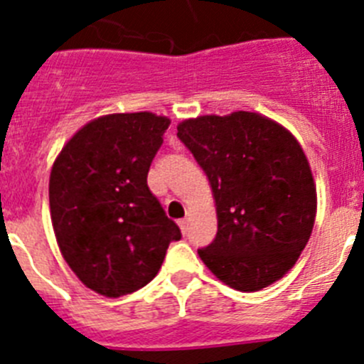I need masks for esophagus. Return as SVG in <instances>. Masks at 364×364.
<instances>
[{"mask_svg": "<svg viewBox=\"0 0 364 364\" xmlns=\"http://www.w3.org/2000/svg\"><path fill=\"white\" fill-rule=\"evenodd\" d=\"M178 226H180V230H182V233H188V230H189V220L188 218H182V220H178Z\"/></svg>", "mask_w": 364, "mask_h": 364, "instance_id": "34e87169", "label": "esophagus"}]
</instances>
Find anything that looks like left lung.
I'll list each match as a JSON object with an SVG mask.
<instances>
[{"mask_svg":"<svg viewBox=\"0 0 364 364\" xmlns=\"http://www.w3.org/2000/svg\"><path fill=\"white\" fill-rule=\"evenodd\" d=\"M210 178L218 230L198 250L228 286L257 291L279 281L314 230L315 186L299 142L257 112L200 117L176 127Z\"/></svg>","mask_w":364,"mask_h":364,"instance_id":"obj_1","label":"left lung"}]
</instances>
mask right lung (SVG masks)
I'll list each match as a JSON object with an SVG mask.
<instances>
[{"label": "right lung", "mask_w": 364, "mask_h": 364, "mask_svg": "<svg viewBox=\"0 0 364 364\" xmlns=\"http://www.w3.org/2000/svg\"><path fill=\"white\" fill-rule=\"evenodd\" d=\"M169 124L153 112L102 117L54 162L49 202L58 246L80 281L105 297L153 281L169 244L182 239L147 186Z\"/></svg>", "instance_id": "add662e5"}]
</instances>
